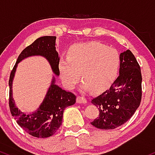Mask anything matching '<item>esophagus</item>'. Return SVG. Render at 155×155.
I'll use <instances>...</instances> for the list:
<instances>
[{
    "mask_svg": "<svg viewBox=\"0 0 155 155\" xmlns=\"http://www.w3.org/2000/svg\"><path fill=\"white\" fill-rule=\"evenodd\" d=\"M77 102L80 104H86V103H87V101L85 97L78 96L77 97Z\"/></svg>",
    "mask_w": 155,
    "mask_h": 155,
    "instance_id": "obj_1",
    "label": "esophagus"
}]
</instances>
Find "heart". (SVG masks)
Returning a JSON list of instances; mask_svg holds the SVG:
<instances>
[{
    "instance_id": "heart-1",
    "label": "heart",
    "mask_w": 155,
    "mask_h": 155,
    "mask_svg": "<svg viewBox=\"0 0 155 155\" xmlns=\"http://www.w3.org/2000/svg\"><path fill=\"white\" fill-rule=\"evenodd\" d=\"M120 64L121 56L116 49L99 42H86L73 45L69 57L60 58L58 69L67 88L75 87L81 73L83 89L99 91L114 81Z\"/></svg>"
}]
</instances>
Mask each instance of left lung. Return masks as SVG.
I'll return each mask as SVG.
<instances>
[{
  "label": "left lung",
  "mask_w": 155,
  "mask_h": 155,
  "mask_svg": "<svg viewBox=\"0 0 155 155\" xmlns=\"http://www.w3.org/2000/svg\"><path fill=\"white\" fill-rule=\"evenodd\" d=\"M120 56L119 76L108 89L91 100L100 114L91 124L98 129L114 130L124 124L133 116L141 101L140 66L130 50Z\"/></svg>",
  "instance_id": "1"
}]
</instances>
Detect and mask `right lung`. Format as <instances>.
Returning a JSON list of instances; mask_svg holds the SVG:
<instances>
[{
	"instance_id": "1",
	"label": "right lung",
	"mask_w": 155,
	"mask_h": 155,
	"mask_svg": "<svg viewBox=\"0 0 155 155\" xmlns=\"http://www.w3.org/2000/svg\"><path fill=\"white\" fill-rule=\"evenodd\" d=\"M55 39L56 36H42L25 48L17 58L8 81L9 108L12 115L26 133L36 138H45L54 135L61 125L64 109L75 103L76 96L55 84V77H53L46 96L39 108L31 114H26L15 105L12 97V82L18 63L28 57L34 55H40L46 58L53 73L58 76L60 74L58 69L60 58L55 48Z\"/></svg>"
}]
</instances>
